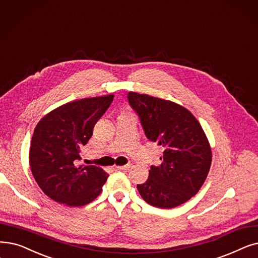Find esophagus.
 <instances>
[{"label": "esophagus", "instance_id": "1", "mask_svg": "<svg viewBox=\"0 0 258 258\" xmlns=\"http://www.w3.org/2000/svg\"><path fill=\"white\" fill-rule=\"evenodd\" d=\"M117 170H121V171H126L131 169V164H125V165H118L116 166Z\"/></svg>", "mask_w": 258, "mask_h": 258}]
</instances>
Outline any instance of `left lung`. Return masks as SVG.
<instances>
[{"label":"left lung","mask_w":258,"mask_h":258,"mask_svg":"<svg viewBox=\"0 0 258 258\" xmlns=\"http://www.w3.org/2000/svg\"><path fill=\"white\" fill-rule=\"evenodd\" d=\"M128 103L138 115L147 138L164 149L159 166L137 184L145 203L160 209L180 206L197 194L209 174L212 152L206 134L183 106L130 92Z\"/></svg>","instance_id":"left-lung-1"}]
</instances>
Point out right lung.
Masks as SVG:
<instances>
[{
  "label": "right lung",
  "instance_id": "1",
  "mask_svg": "<svg viewBox=\"0 0 258 258\" xmlns=\"http://www.w3.org/2000/svg\"><path fill=\"white\" fill-rule=\"evenodd\" d=\"M114 95L69 102L44 116L29 150L30 170L49 198L69 207L92 203L102 191L107 174L96 165L79 164L80 152Z\"/></svg>",
  "mask_w": 258,
  "mask_h": 258
}]
</instances>
